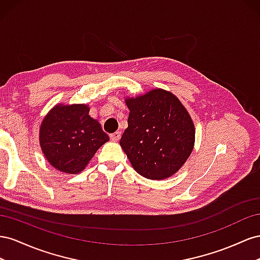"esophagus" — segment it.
Wrapping results in <instances>:
<instances>
[{"label": "esophagus", "instance_id": "obj_1", "mask_svg": "<svg viewBox=\"0 0 260 260\" xmlns=\"http://www.w3.org/2000/svg\"><path fill=\"white\" fill-rule=\"evenodd\" d=\"M110 138L112 139L113 142H117V140L121 138V132H115V133H113V134L110 135Z\"/></svg>", "mask_w": 260, "mask_h": 260}]
</instances>
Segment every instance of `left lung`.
<instances>
[{
  "label": "left lung",
  "mask_w": 260,
  "mask_h": 260,
  "mask_svg": "<svg viewBox=\"0 0 260 260\" xmlns=\"http://www.w3.org/2000/svg\"><path fill=\"white\" fill-rule=\"evenodd\" d=\"M128 126L120 145L132 167L149 180H166L184 166L195 145V125L180 99L161 88L127 97Z\"/></svg>",
  "instance_id": "8db88e82"
}]
</instances>
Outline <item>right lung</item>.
<instances>
[{
    "label": "right lung",
    "instance_id": "right-lung-1",
    "mask_svg": "<svg viewBox=\"0 0 260 260\" xmlns=\"http://www.w3.org/2000/svg\"><path fill=\"white\" fill-rule=\"evenodd\" d=\"M88 105H58L44 116L39 143L44 157L68 174L83 171L99 148L109 142L100 123L89 115Z\"/></svg>",
    "mask_w": 260,
    "mask_h": 260
}]
</instances>
